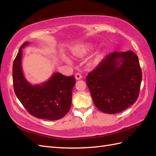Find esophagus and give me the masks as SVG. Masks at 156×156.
Instances as JSON below:
<instances>
[{
    "instance_id": "1",
    "label": "esophagus",
    "mask_w": 156,
    "mask_h": 156,
    "mask_svg": "<svg viewBox=\"0 0 156 156\" xmlns=\"http://www.w3.org/2000/svg\"><path fill=\"white\" fill-rule=\"evenodd\" d=\"M75 78L76 80H80V79L82 78V75L80 74H79V73H76L75 74Z\"/></svg>"
}]
</instances>
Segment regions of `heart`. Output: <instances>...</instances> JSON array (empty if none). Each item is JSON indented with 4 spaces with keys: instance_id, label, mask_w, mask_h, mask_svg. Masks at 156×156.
Instances as JSON below:
<instances>
[{
    "instance_id": "1",
    "label": "heart",
    "mask_w": 156,
    "mask_h": 156,
    "mask_svg": "<svg viewBox=\"0 0 156 156\" xmlns=\"http://www.w3.org/2000/svg\"><path fill=\"white\" fill-rule=\"evenodd\" d=\"M95 46L93 44L91 43H83V44H80L74 45L72 48V54L76 56V57H83L85 55L88 54L89 52L93 50ZM101 54L97 55V58L95 59V62H98L101 58ZM66 61L69 62L68 59H66Z\"/></svg>"
}]
</instances>
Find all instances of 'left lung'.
I'll return each mask as SVG.
<instances>
[{
  "instance_id": "1",
  "label": "left lung",
  "mask_w": 156,
  "mask_h": 156,
  "mask_svg": "<svg viewBox=\"0 0 156 156\" xmlns=\"http://www.w3.org/2000/svg\"><path fill=\"white\" fill-rule=\"evenodd\" d=\"M141 79L138 57L133 51H127L107 55L88 73L86 81L98 110L115 114L137 101Z\"/></svg>"
}]
</instances>
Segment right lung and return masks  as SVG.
Listing matches in <instances>:
<instances>
[{
	"mask_svg": "<svg viewBox=\"0 0 156 156\" xmlns=\"http://www.w3.org/2000/svg\"><path fill=\"white\" fill-rule=\"evenodd\" d=\"M29 44H23L13 62L12 81L15 94L23 107L35 117L55 121L67 114L72 105V89L76 83L74 76H65L54 73L44 83L32 85L23 75L22 49Z\"/></svg>",
	"mask_w": 156,
	"mask_h": 156,
	"instance_id": "add662e5",
	"label": "right lung"
}]
</instances>
